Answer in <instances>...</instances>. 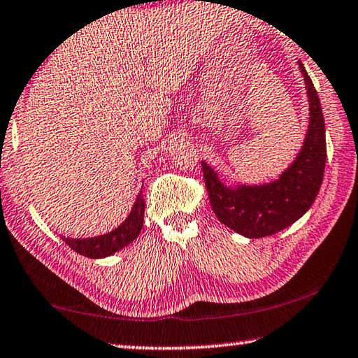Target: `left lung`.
<instances>
[{
  "label": "left lung",
  "instance_id": "1",
  "mask_svg": "<svg viewBox=\"0 0 358 358\" xmlns=\"http://www.w3.org/2000/svg\"><path fill=\"white\" fill-rule=\"evenodd\" d=\"M310 101V122L303 147L281 178L265 185L227 187L206 163H201L205 187L215 215L232 231L258 239L286 229L307 213L323 182L326 163L324 117L313 82L300 63Z\"/></svg>",
  "mask_w": 358,
  "mask_h": 358
}]
</instances>
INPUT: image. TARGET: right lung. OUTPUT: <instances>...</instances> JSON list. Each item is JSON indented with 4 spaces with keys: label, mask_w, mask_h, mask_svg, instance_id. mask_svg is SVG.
Returning a JSON list of instances; mask_svg holds the SVG:
<instances>
[{
    "label": "right lung",
    "mask_w": 358,
    "mask_h": 358,
    "mask_svg": "<svg viewBox=\"0 0 358 358\" xmlns=\"http://www.w3.org/2000/svg\"><path fill=\"white\" fill-rule=\"evenodd\" d=\"M143 213H145V200L142 192L137 195L136 203H134L131 213L126 217V221L116 229H113L108 234L89 237V239H71L63 237V241L69 245L72 250H76L80 255L89 258H105L110 257L129 245L137 236L141 234L143 226Z\"/></svg>",
    "instance_id": "1"
}]
</instances>
